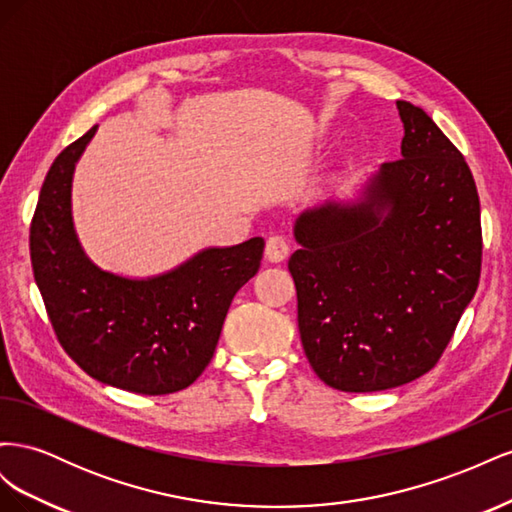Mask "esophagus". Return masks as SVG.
I'll use <instances>...</instances> for the list:
<instances>
[{"label": "esophagus", "instance_id": "obj_1", "mask_svg": "<svg viewBox=\"0 0 512 512\" xmlns=\"http://www.w3.org/2000/svg\"><path fill=\"white\" fill-rule=\"evenodd\" d=\"M290 254V243L282 235H271L265 245V256L269 262H282Z\"/></svg>", "mask_w": 512, "mask_h": 512}]
</instances>
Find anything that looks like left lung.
Instances as JSON below:
<instances>
[{"label":"left lung","instance_id":"obj_1","mask_svg":"<svg viewBox=\"0 0 512 512\" xmlns=\"http://www.w3.org/2000/svg\"><path fill=\"white\" fill-rule=\"evenodd\" d=\"M397 108L401 158L380 166L361 203L294 224L301 344L316 376L346 393L395 389L436 367L480 280L472 170L423 108Z\"/></svg>","mask_w":512,"mask_h":512}]
</instances>
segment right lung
Returning <instances> with one entry per match:
<instances>
[{"instance_id": "1", "label": "right lung", "mask_w": 512, "mask_h": 512, "mask_svg": "<svg viewBox=\"0 0 512 512\" xmlns=\"http://www.w3.org/2000/svg\"><path fill=\"white\" fill-rule=\"evenodd\" d=\"M96 128L59 153L42 183L29 226L36 284L57 342L85 374L138 395L177 393L213 359L232 297L258 273L265 239L209 247L151 280L98 269L70 213L74 164Z\"/></svg>"}]
</instances>
